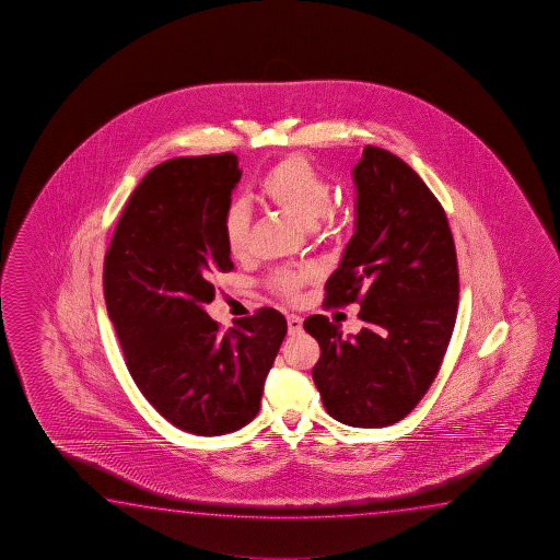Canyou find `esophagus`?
I'll list each match as a JSON object with an SVG mask.
<instances>
[{
  "label": "esophagus",
  "mask_w": 560,
  "mask_h": 560,
  "mask_svg": "<svg viewBox=\"0 0 560 560\" xmlns=\"http://www.w3.org/2000/svg\"><path fill=\"white\" fill-rule=\"evenodd\" d=\"M304 329V322H302V317H298V315H288V332L290 335H298V332H302Z\"/></svg>",
  "instance_id": "esophagus-1"
}]
</instances>
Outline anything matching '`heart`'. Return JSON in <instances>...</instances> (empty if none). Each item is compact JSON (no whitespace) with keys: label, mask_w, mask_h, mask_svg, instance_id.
<instances>
[{"label":"heart","mask_w":560,"mask_h":560,"mask_svg":"<svg viewBox=\"0 0 560 560\" xmlns=\"http://www.w3.org/2000/svg\"><path fill=\"white\" fill-rule=\"evenodd\" d=\"M260 196L304 228L317 225L319 219L331 221L329 215V201H331V186L323 178L319 172L313 168L310 162L302 156H288L284 161L275 164L262 182H260ZM223 235L228 243L229 253L235 258L248 255L250 248V218L248 209L235 201L229 206L223 218ZM312 270L290 272L282 270L270 278V285L276 294L285 300H295L300 290L307 282H312Z\"/></svg>","instance_id":"heart-1"}]
</instances>
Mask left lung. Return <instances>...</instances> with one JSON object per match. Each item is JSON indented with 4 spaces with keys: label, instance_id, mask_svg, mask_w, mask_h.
Instances as JSON below:
<instances>
[{
    "label": "left lung",
    "instance_id": "1",
    "mask_svg": "<svg viewBox=\"0 0 560 560\" xmlns=\"http://www.w3.org/2000/svg\"><path fill=\"white\" fill-rule=\"evenodd\" d=\"M357 229L325 284V307L361 304L359 335L312 315L305 331L322 357L312 376L331 418L386 427L433 384L455 329L458 265L445 209L418 172L370 147L352 171Z\"/></svg>",
    "mask_w": 560,
    "mask_h": 560
}]
</instances>
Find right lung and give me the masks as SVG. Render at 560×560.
Masks as SVG:
<instances>
[{
  "instance_id": "obj_1",
  "label": "right lung",
  "mask_w": 560,
  "mask_h": 560,
  "mask_svg": "<svg viewBox=\"0 0 560 560\" xmlns=\"http://www.w3.org/2000/svg\"><path fill=\"white\" fill-rule=\"evenodd\" d=\"M241 174L233 152L154 166L105 253V305L125 364L152 408L194 435H225L255 419L288 331L272 307L225 332L206 313L215 278L233 270L223 218Z\"/></svg>"
}]
</instances>
